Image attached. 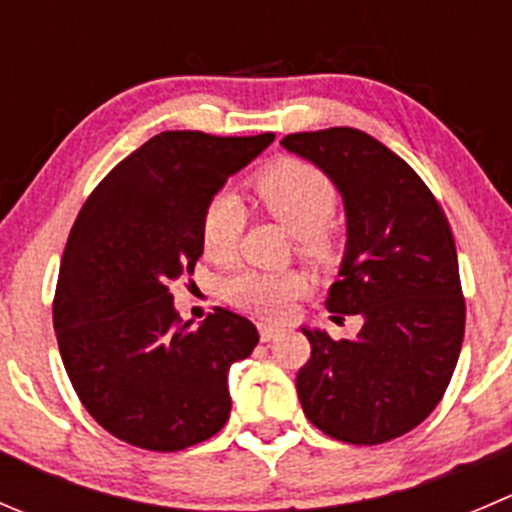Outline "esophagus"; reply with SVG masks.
Here are the masks:
<instances>
[{"label":"esophagus","mask_w":512,"mask_h":512,"mask_svg":"<svg viewBox=\"0 0 512 512\" xmlns=\"http://www.w3.org/2000/svg\"><path fill=\"white\" fill-rule=\"evenodd\" d=\"M277 332H280V327H275V325H260V340H262V342H270L272 337H277Z\"/></svg>","instance_id":"1"}]
</instances>
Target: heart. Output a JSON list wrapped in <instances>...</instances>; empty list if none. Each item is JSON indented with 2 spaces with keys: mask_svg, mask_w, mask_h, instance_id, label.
<instances>
[{
  "mask_svg": "<svg viewBox=\"0 0 512 512\" xmlns=\"http://www.w3.org/2000/svg\"><path fill=\"white\" fill-rule=\"evenodd\" d=\"M255 197L267 215L287 227L297 240L302 257H325L330 235L325 222L337 210V187L315 165L302 160H280L255 177ZM245 227V207L230 190H220L207 200L200 217L202 250L210 260L230 262ZM307 290V280L297 270L262 272L245 270L225 282V300L240 310L265 320L287 315L292 300Z\"/></svg>",
  "mask_w": 512,
  "mask_h": 512,
  "instance_id": "heart-1",
  "label": "heart"
}]
</instances>
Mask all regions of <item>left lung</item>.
Masks as SVG:
<instances>
[{"label": "left lung", "mask_w": 512, "mask_h": 512, "mask_svg": "<svg viewBox=\"0 0 512 512\" xmlns=\"http://www.w3.org/2000/svg\"><path fill=\"white\" fill-rule=\"evenodd\" d=\"M282 147L340 190L347 247L325 305L335 322L365 320L352 340L302 327L312 352L297 372V398L330 438L388 443L433 413L463 347L465 297L448 217L418 172L365 132H297Z\"/></svg>", "instance_id": "left-lung-1"}]
</instances>
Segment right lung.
I'll return each instance as SVG.
<instances>
[{
	"mask_svg": "<svg viewBox=\"0 0 512 512\" xmlns=\"http://www.w3.org/2000/svg\"><path fill=\"white\" fill-rule=\"evenodd\" d=\"M272 140V132H160L124 157L77 215L54 330L74 393L114 438L175 453L230 418L227 372L255 350L257 327L222 307L192 327L170 287L195 272L207 200Z\"/></svg>",
	"mask_w": 512,
	"mask_h": 512,
	"instance_id": "add662e5",
	"label": "right lung"
}]
</instances>
